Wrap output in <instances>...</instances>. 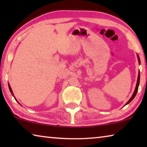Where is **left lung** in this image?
<instances>
[{"label": "left lung", "mask_w": 147, "mask_h": 147, "mask_svg": "<svg viewBox=\"0 0 147 147\" xmlns=\"http://www.w3.org/2000/svg\"><path fill=\"white\" fill-rule=\"evenodd\" d=\"M137 56H138V61H139V63L141 64V61H140V58H139V56L138 54H137ZM139 80H140V72L139 71V73H138V80H137V84H136V88H135V90H134V93L132 94V96H131V98H130V100H129L127 102H126V104H125V105H126V104H128L130 102L133 100V99L134 98V97H135L137 93H138V87H139Z\"/></svg>", "instance_id": "obj_1"}]
</instances>
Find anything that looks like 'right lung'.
Instances as JSON below:
<instances>
[{
	"mask_svg": "<svg viewBox=\"0 0 147 147\" xmlns=\"http://www.w3.org/2000/svg\"><path fill=\"white\" fill-rule=\"evenodd\" d=\"M8 87H9V91H10V92H11V94L13 96V97L15 98V96H14V94H13V91H12V89H11V87H10V86H9V84H8ZM15 99H16V98H15Z\"/></svg>",
	"mask_w": 147,
	"mask_h": 147,
	"instance_id": "obj_1",
	"label": "right lung"
}]
</instances>
